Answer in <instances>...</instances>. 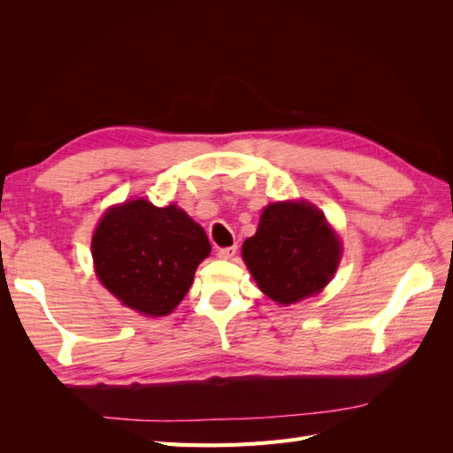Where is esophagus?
<instances>
[{"mask_svg": "<svg viewBox=\"0 0 453 453\" xmlns=\"http://www.w3.org/2000/svg\"><path fill=\"white\" fill-rule=\"evenodd\" d=\"M238 253V248L236 245H232V248H223V250H219V258H225V260H228V258H232Z\"/></svg>", "mask_w": 453, "mask_h": 453, "instance_id": "1", "label": "esophagus"}]
</instances>
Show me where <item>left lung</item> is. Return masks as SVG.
<instances>
[{"instance_id":"1","label":"left lung","mask_w":453,"mask_h":453,"mask_svg":"<svg viewBox=\"0 0 453 453\" xmlns=\"http://www.w3.org/2000/svg\"><path fill=\"white\" fill-rule=\"evenodd\" d=\"M242 257L258 289L287 306L325 289L340 265L342 243L321 210L289 200L263 210Z\"/></svg>"}]
</instances>
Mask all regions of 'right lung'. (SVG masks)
<instances>
[{
	"instance_id": "right-lung-1",
	"label": "right lung",
	"mask_w": 453,
	"mask_h": 453,
	"mask_svg": "<svg viewBox=\"0 0 453 453\" xmlns=\"http://www.w3.org/2000/svg\"><path fill=\"white\" fill-rule=\"evenodd\" d=\"M210 251L203 228L181 208H157L143 198L109 208L92 236L96 276L127 308L149 318L175 310Z\"/></svg>"
}]
</instances>
